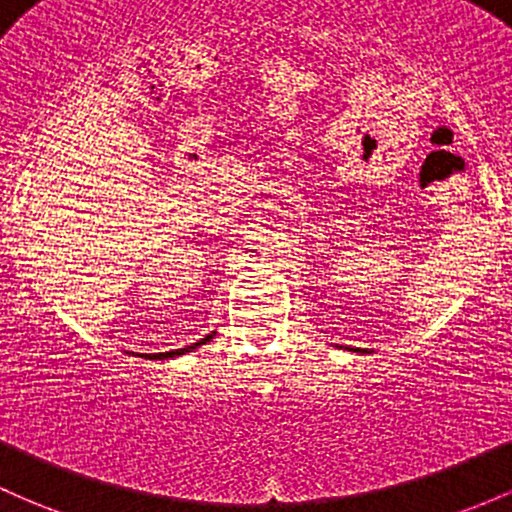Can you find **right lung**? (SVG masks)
<instances>
[{"label":"right lung","instance_id":"right-lung-1","mask_svg":"<svg viewBox=\"0 0 512 512\" xmlns=\"http://www.w3.org/2000/svg\"><path fill=\"white\" fill-rule=\"evenodd\" d=\"M206 341H211V336H206L203 338V341H198V343H193V346H186V348H179V351H169V353H159V355H149V358H174V355H184V353H188V351H193V348H198V346H203V343Z\"/></svg>","mask_w":512,"mask_h":512}]
</instances>
